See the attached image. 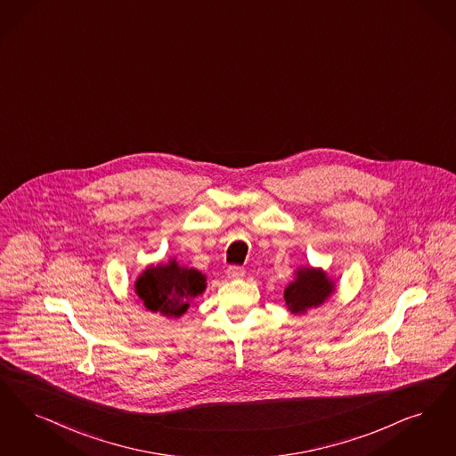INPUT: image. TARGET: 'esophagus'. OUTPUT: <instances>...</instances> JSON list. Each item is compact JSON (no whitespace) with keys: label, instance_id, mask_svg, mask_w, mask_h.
Instances as JSON below:
<instances>
[{"label":"esophagus","instance_id":"esophagus-1","mask_svg":"<svg viewBox=\"0 0 456 456\" xmlns=\"http://www.w3.org/2000/svg\"><path fill=\"white\" fill-rule=\"evenodd\" d=\"M242 276H244V268H240V266H229L227 268V278L237 280V278H242Z\"/></svg>","mask_w":456,"mask_h":456}]
</instances>
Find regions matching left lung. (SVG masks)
Wrapping results in <instances>:
<instances>
[{
  "label": "left lung",
  "instance_id": "obj_1",
  "mask_svg": "<svg viewBox=\"0 0 456 456\" xmlns=\"http://www.w3.org/2000/svg\"><path fill=\"white\" fill-rule=\"evenodd\" d=\"M332 281L321 270H298L297 278L285 289V302L293 314H305L321 305L332 293Z\"/></svg>",
  "mask_w": 456,
  "mask_h": 456
}]
</instances>
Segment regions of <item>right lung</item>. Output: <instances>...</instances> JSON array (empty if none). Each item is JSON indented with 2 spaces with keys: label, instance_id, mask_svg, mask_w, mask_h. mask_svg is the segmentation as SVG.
Masks as SVG:
<instances>
[{
  "label": "right lung",
  "instance_id": "right-lung-1",
  "mask_svg": "<svg viewBox=\"0 0 456 456\" xmlns=\"http://www.w3.org/2000/svg\"><path fill=\"white\" fill-rule=\"evenodd\" d=\"M205 290V276L193 268H180L176 261L151 266L135 283V292L144 305L166 317H180L191 298Z\"/></svg>",
  "mask_w": 456,
  "mask_h": 456
}]
</instances>
